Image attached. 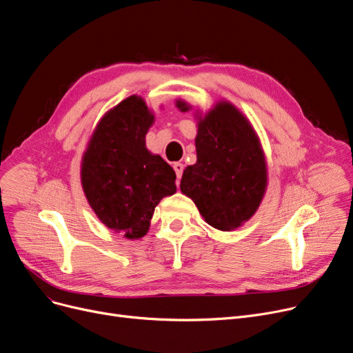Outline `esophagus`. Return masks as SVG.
Segmentation results:
<instances>
[{
  "label": "esophagus",
  "instance_id": "obj_1",
  "mask_svg": "<svg viewBox=\"0 0 353 353\" xmlns=\"http://www.w3.org/2000/svg\"><path fill=\"white\" fill-rule=\"evenodd\" d=\"M173 168H174V172H176L177 179H180V177H181V174H183V170H185V165H183L181 163H174Z\"/></svg>",
  "mask_w": 353,
  "mask_h": 353
}]
</instances>
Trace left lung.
I'll list each match as a JSON object with an SVG mask.
<instances>
[{"instance_id":"left-lung-1","label":"left lung","mask_w":353,"mask_h":353,"mask_svg":"<svg viewBox=\"0 0 353 353\" xmlns=\"http://www.w3.org/2000/svg\"><path fill=\"white\" fill-rule=\"evenodd\" d=\"M188 111L185 102H177ZM197 161L183 172L180 189L205 221L231 231L256 212L267 188V165L258 137L234 105L219 102L199 121Z\"/></svg>"}]
</instances>
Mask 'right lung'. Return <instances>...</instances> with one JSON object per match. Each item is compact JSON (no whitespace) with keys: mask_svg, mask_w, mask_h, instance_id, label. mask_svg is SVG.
<instances>
[{"mask_svg":"<svg viewBox=\"0 0 353 353\" xmlns=\"http://www.w3.org/2000/svg\"><path fill=\"white\" fill-rule=\"evenodd\" d=\"M154 122L143 98L130 97L98 124L82 160V186L90 208L128 239L147 234L156 206L176 192V173L145 148Z\"/></svg>","mask_w":353,"mask_h":353,"instance_id":"right-lung-1","label":"right lung"}]
</instances>
